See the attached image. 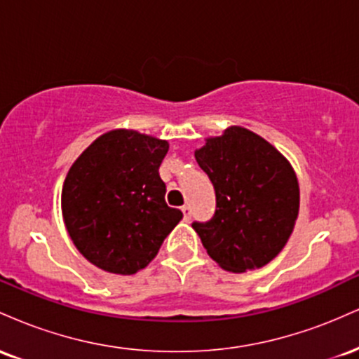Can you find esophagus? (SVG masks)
Returning a JSON list of instances; mask_svg holds the SVG:
<instances>
[{"mask_svg":"<svg viewBox=\"0 0 359 359\" xmlns=\"http://www.w3.org/2000/svg\"><path fill=\"white\" fill-rule=\"evenodd\" d=\"M182 214H184V221H191V208L189 205H182Z\"/></svg>","mask_w":359,"mask_h":359,"instance_id":"34e87169","label":"esophagus"}]
</instances>
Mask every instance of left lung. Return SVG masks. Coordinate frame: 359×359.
<instances>
[{
	"label": "left lung",
	"instance_id": "left-lung-1",
	"mask_svg": "<svg viewBox=\"0 0 359 359\" xmlns=\"http://www.w3.org/2000/svg\"><path fill=\"white\" fill-rule=\"evenodd\" d=\"M216 192L209 221H194L209 257L228 271L259 269L282 251L299 214L294 168L253 131L231 126L196 151Z\"/></svg>",
	"mask_w": 359,
	"mask_h": 359
}]
</instances>
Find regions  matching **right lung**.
Returning <instances> with one entry per match:
<instances>
[{
    "instance_id": "add662e5",
    "label": "right lung",
    "mask_w": 359,
    "mask_h": 359,
    "mask_svg": "<svg viewBox=\"0 0 359 359\" xmlns=\"http://www.w3.org/2000/svg\"><path fill=\"white\" fill-rule=\"evenodd\" d=\"M165 140L133 130L102 135L74 162L62 187V214L76 248L119 275L145 269L182 219L168 208L158 167Z\"/></svg>"
}]
</instances>
